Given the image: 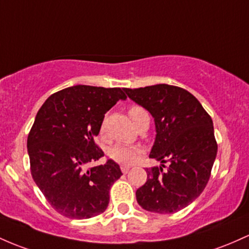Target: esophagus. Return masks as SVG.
Wrapping results in <instances>:
<instances>
[{"mask_svg":"<svg viewBox=\"0 0 249 249\" xmlns=\"http://www.w3.org/2000/svg\"><path fill=\"white\" fill-rule=\"evenodd\" d=\"M120 169H122L123 174H127V173H129L130 169H131V166L130 165H122V166H120Z\"/></svg>","mask_w":249,"mask_h":249,"instance_id":"esophagus-1","label":"esophagus"}]
</instances>
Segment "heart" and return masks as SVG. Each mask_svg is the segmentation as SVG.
Instances as JSON below:
<instances>
[{
	"instance_id": "1",
	"label": "heart",
	"mask_w": 249,
	"mask_h": 249,
	"mask_svg": "<svg viewBox=\"0 0 249 249\" xmlns=\"http://www.w3.org/2000/svg\"><path fill=\"white\" fill-rule=\"evenodd\" d=\"M129 116L136 126L144 117L147 116V113L144 108L139 107V106H132L129 110ZM141 154L142 150L139 147L122 145V144H117V145L111 146L107 151L108 157L112 160H114L117 163H122V164H132V163H135L138 160Z\"/></svg>"
}]
</instances>
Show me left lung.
<instances>
[{
    "instance_id": "obj_1",
    "label": "left lung",
    "mask_w": 249,
    "mask_h": 249,
    "mask_svg": "<svg viewBox=\"0 0 249 249\" xmlns=\"http://www.w3.org/2000/svg\"><path fill=\"white\" fill-rule=\"evenodd\" d=\"M125 92L154 118L156 137L149 157L160 162L145 170V184L136 191L138 204L158 214L178 212L193 203L209 181L217 154L213 120L181 87L158 84Z\"/></svg>"
}]
</instances>
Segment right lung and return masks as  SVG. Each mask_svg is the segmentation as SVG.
Instances as JSON below:
<instances>
[{"label": "right lung", "instance_id": "add662e5", "mask_svg": "<svg viewBox=\"0 0 249 249\" xmlns=\"http://www.w3.org/2000/svg\"><path fill=\"white\" fill-rule=\"evenodd\" d=\"M125 99V89L76 85L52 94L37 112L27 139L32 176L64 216L83 220L107 208L119 165L112 160L86 165L104 156L94 139L106 112Z\"/></svg>", "mask_w": 249, "mask_h": 249}]
</instances>
